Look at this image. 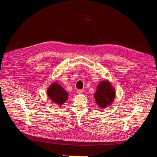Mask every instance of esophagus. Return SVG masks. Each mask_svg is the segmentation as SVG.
Wrapping results in <instances>:
<instances>
[{
    "mask_svg": "<svg viewBox=\"0 0 157 157\" xmlns=\"http://www.w3.org/2000/svg\"><path fill=\"white\" fill-rule=\"evenodd\" d=\"M82 92H83V90H82V89H78L77 90V93L79 94H81Z\"/></svg>",
    "mask_w": 157,
    "mask_h": 157,
    "instance_id": "esophagus-1",
    "label": "esophagus"
}]
</instances>
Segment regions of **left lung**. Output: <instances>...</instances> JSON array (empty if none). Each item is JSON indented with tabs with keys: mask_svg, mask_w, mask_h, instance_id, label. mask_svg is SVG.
<instances>
[{
	"mask_svg": "<svg viewBox=\"0 0 157 157\" xmlns=\"http://www.w3.org/2000/svg\"><path fill=\"white\" fill-rule=\"evenodd\" d=\"M94 97L97 105L101 109L110 106L115 98V90L108 80H103L97 87Z\"/></svg>",
	"mask_w": 157,
	"mask_h": 157,
	"instance_id": "8db88e82",
	"label": "left lung"
}]
</instances>
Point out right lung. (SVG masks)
I'll use <instances>...</instances> for the list:
<instances>
[{
  "label": "right lung",
  "mask_w": 157,
  "mask_h": 157,
  "mask_svg": "<svg viewBox=\"0 0 157 157\" xmlns=\"http://www.w3.org/2000/svg\"><path fill=\"white\" fill-rule=\"evenodd\" d=\"M47 93L49 99L60 106L67 100L68 97V93L57 82L52 83L47 89Z\"/></svg>",
  "instance_id": "1"
}]
</instances>
